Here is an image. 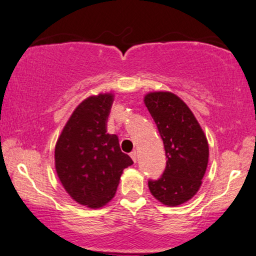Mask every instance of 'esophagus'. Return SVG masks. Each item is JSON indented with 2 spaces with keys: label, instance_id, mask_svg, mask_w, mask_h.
<instances>
[{
  "label": "esophagus",
  "instance_id": "esophagus-1",
  "mask_svg": "<svg viewBox=\"0 0 256 256\" xmlns=\"http://www.w3.org/2000/svg\"><path fill=\"white\" fill-rule=\"evenodd\" d=\"M130 156H131L133 162H136V161H138V153H136V150H133V152L130 154Z\"/></svg>",
  "mask_w": 256,
  "mask_h": 256
}]
</instances>
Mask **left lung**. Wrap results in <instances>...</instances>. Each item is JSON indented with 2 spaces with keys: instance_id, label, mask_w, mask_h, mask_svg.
I'll list each match as a JSON object with an SVG mask.
<instances>
[{
  "instance_id": "1",
  "label": "left lung",
  "mask_w": 256,
  "mask_h": 256,
  "mask_svg": "<svg viewBox=\"0 0 256 256\" xmlns=\"http://www.w3.org/2000/svg\"><path fill=\"white\" fill-rule=\"evenodd\" d=\"M164 142L166 169L159 180L148 181L156 198L178 206L198 192L208 161V144L188 106L169 92H154L144 98Z\"/></svg>"
}]
</instances>
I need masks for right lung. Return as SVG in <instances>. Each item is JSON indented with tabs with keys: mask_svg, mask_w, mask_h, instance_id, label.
<instances>
[{
	"mask_svg": "<svg viewBox=\"0 0 256 256\" xmlns=\"http://www.w3.org/2000/svg\"><path fill=\"white\" fill-rule=\"evenodd\" d=\"M112 94L81 102L58 139L54 160L61 184L84 206L102 208L114 198L123 170L133 164L120 150L116 134L106 132Z\"/></svg>",
	"mask_w": 256,
	"mask_h": 256,
	"instance_id": "1",
	"label": "right lung"
}]
</instances>
